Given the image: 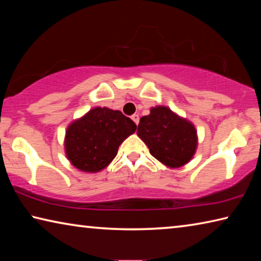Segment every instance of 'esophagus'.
Here are the masks:
<instances>
[{
	"instance_id": "1",
	"label": "esophagus",
	"mask_w": 261,
	"mask_h": 261,
	"mask_svg": "<svg viewBox=\"0 0 261 261\" xmlns=\"http://www.w3.org/2000/svg\"><path fill=\"white\" fill-rule=\"evenodd\" d=\"M131 120L134 121L137 125H138V123H139V116L137 114H135V115H132L131 116Z\"/></svg>"
}]
</instances>
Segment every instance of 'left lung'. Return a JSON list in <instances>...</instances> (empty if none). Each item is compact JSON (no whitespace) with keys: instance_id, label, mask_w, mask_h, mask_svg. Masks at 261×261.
<instances>
[{"instance_id":"obj_1","label":"left lung","mask_w":261,"mask_h":261,"mask_svg":"<svg viewBox=\"0 0 261 261\" xmlns=\"http://www.w3.org/2000/svg\"><path fill=\"white\" fill-rule=\"evenodd\" d=\"M137 135L147 145L149 153L169 168H179L193 158L198 146L193 123L166 106L151 108L140 118Z\"/></svg>"}]
</instances>
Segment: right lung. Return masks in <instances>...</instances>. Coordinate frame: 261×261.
<instances>
[{
    "label": "right lung",
    "instance_id": "right-lung-1",
    "mask_svg": "<svg viewBox=\"0 0 261 261\" xmlns=\"http://www.w3.org/2000/svg\"><path fill=\"white\" fill-rule=\"evenodd\" d=\"M137 125L120 110L95 107L70 123L64 151L70 163L84 173H98L116 156L118 147Z\"/></svg>",
    "mask_w": 261,
    "mask_h": 261
}]
</instances>
